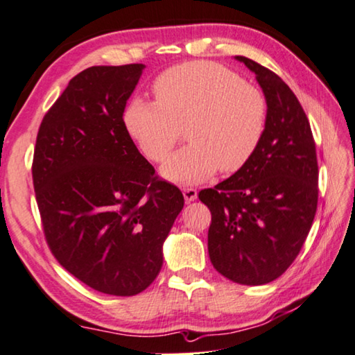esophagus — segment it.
Segmentation results:
<instances>
[{"label": "esophagus", "mask_w": 355, "mask_h": 355, "mask_svg": "<svg viewBox=\"0 0 355 355\" xmlns=\"http://www.w3.org/2000/svg\"><path fill=\"white\" fill-rule=\"evenodd\" d=\"M183 196L187 202H193L198 199V189L194 188H183Z\"/></svg>", "instance_id": "34e87169"}]
</instances>
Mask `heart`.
I'll return each instance as SVG.
<instances>
[{"instance_id":"b5f03b06","label":"heart","mask_w":355,"mask_h":355,"mask_svg":"<svg viewBox=\"0 0 355 355\" xmlns=\"http://www.w3.org/2000/svg\"><path fill=\"white\" fill-rule=\"evenodd\" d=\"M157 101L136 98L125 110V126L140 151L161 162L188 125L189 145L168 157L161 172L167 180L193 184L239 172L262 142L267 99L257 87L210 61L173 66L155 80Z\"/></svg>"}]
</instances>
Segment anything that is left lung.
<instances>
[{"mask_svg": "<svg viewBox=\"0 0 355 355\" xmlns=\"http://www.w3.org/2000/svg\"><path fill=\"white\" fill-rule=\"evenodd\" d=\"M256 74L267 99V128L248 164L199 199L210 208L208 254L223 277L261 286L299 254L318 208L316 145L299 99L267 67L235 56Z\"/></svg>", "mask_w": 355, "mask_h": 355, "instance_id": "8db88e82", "label": "left lung"}]
</instances>
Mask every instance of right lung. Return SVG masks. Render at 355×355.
<instances>
[{"label":"right lung","instance_id":"1","mask_svg":"<svg viewBox=\"0 0 355 355\" xmlns=\"http://www.w3.org/2000/svg\"><path fill=\"white\" fill-rule=\"evenodd\" d=\"M144 64L77 74L39 128L33 184L47 243L94 291L129 297L153 283L184 199L155 177L123 121Z\"/></svg>","mask_w":355,"mask_h":355}]
</instances>
